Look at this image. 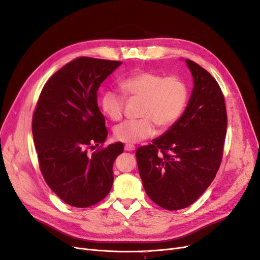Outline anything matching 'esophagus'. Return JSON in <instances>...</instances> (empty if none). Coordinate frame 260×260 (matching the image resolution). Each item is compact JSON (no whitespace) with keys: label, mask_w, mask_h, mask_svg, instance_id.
I'll return each mask as SVG.
<instances>
[{"label":"esophagus","mask_w":260,"mask_h":260,"mask_svg":"<svg viewBox=\"0 0 260 260\" xmlns=\"http://www.w3.org/2000/svg\"><path fill=\"white\" fill-rule=\"evenodd\" d=\"M135 149H136L135 145H132V144H125L124 145V151L132 152V151H135Z\"/></svg>","instance_id":"34e87169"}]
</instances>
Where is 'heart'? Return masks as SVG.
Returning <instances> with one entry per match:
<instances>
[{
	"label": "heart",
	"instance_id": "1",
	"mask_svg": "<svg viewBox=\"0 0 260 260\" xmlns=\"http://www.w3.org/2000/svg\"><path fill=\"white\" fill-rule=\"evenodd\" d=\"M119 85L129 100H141V118L125 120L114 130L115 138L124 143H138L153 137L156 124L161 129L170 127L182 115L187 103V85L178 76L164 77L144 70L123 78ZM124 105L125 98L119 92L106 90L102 93L100 106L111 120L121 119Z\"/></svg>",
	"mask_w": 260,
	"mask_h": 260
}]
</instances>
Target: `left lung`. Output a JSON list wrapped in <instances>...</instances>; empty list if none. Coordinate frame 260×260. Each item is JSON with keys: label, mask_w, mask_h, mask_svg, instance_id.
I'll use <instances>...</instances> for the list:
<instances>
[{"label": "left lung", "mask_w": 260, "mask_h": 260, "mask_svg": "<svg viewBox=\"0 0 260 260\" xmlns=\"http://www.w3.org/2000/svg\"><path fill=\"white\" fill-rule=\"evenodd\" d=\"M185 61L194 88L183 115L136 152L147 196L168 210L190 206L206 191L221 164L226 135L224 96L218 82L195 61Z\"/></svg>", "instance_id": "left-lung-1"}]
</instances>
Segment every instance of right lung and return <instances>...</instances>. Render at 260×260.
Listing matches in <instances>:
<instances>
[{
  "label": "right lung",
  "mask_w": 260,
  "mask_h": 260,
  "mask_svg": "<svg viewBox=\"0 0 260 260\" xmlns=\"http://www.w3.org/2000/svg\"><path fill=\"white\" fill-rule=\"evenodd\" d=\"M120 65L119 60L75 58L46 81L37 102L32 135L39 166L51 190L70 206L95 205L113 186V164L123 144L102 146L108 132L96 92Z\"/></svg>",
  "instance_id": "1"
}]
</instances>
